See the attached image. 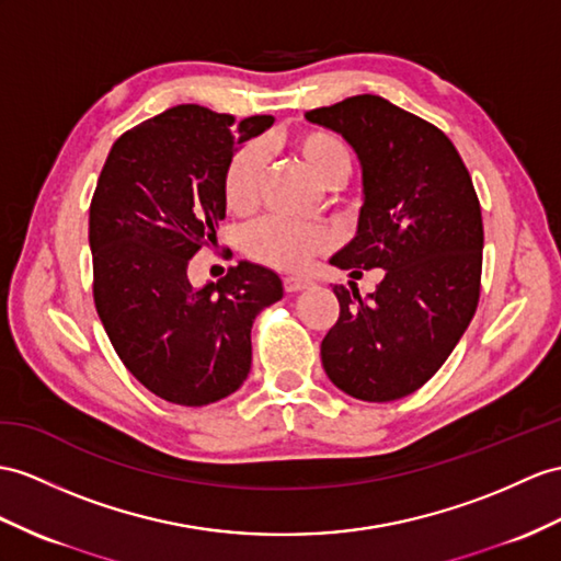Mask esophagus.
I'll list each match as a JSON object with an SVG mask.
<instances>
[{"label": "esophagus", "mask_w": 561, "mask_h": 561, "mask_svg": "<svg viewBox=\"0 0 561 561\" xmlns=\"http://www.w3.org/2000/svg\"><path fill=\"white\" fill-rule=\"evenodd\" d=\"M283 288L285 293H299V290H309L313 288V283L309 278H295V276H288L283 280Z\"/></svg>", "instance_id": "34e87169"}]
</instances>
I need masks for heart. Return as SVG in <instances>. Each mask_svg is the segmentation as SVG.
<instances>
[{
    "label": "heart",
    "instance_id": "heart-1",
    "mask_svg": "<svg viewBox=\"0 0 561 561\" xmlns=\"http://www.w3.org/2000/svg\"><path fill=\"white\" fill-rule=\"evenodd\" d=\"M293 154L325 187H335L347 178L352 157L340 135L321 128L297 130L288 138ZM264 159L256 147L242 149L228 163L224 175V197L230 211H250L262 185ZM244 252L276 268L299 271L311 264L319 252L331 248V233L319 226H297L280 218H264L244 233Z\"/></svg>",
    "mask_w": 561,
    "mask_h": 561
}]
</instances>
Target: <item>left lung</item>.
<instances>
[{
    "mask_svg": "<svg viewBox=\"0 0 561 561\" xmlns=\"http://www.w3.org/2000/svg\"><path fill=\"white\" fill-rule=\"evenodd\" d=\"M305 118L343 135L362 167L357 233L337 268H383L374 293L333 285L340 317L321 343L333 386L364 402L419 390L453 354L481 295L483 218L447 135L378 94ZM359 273V271H352Z\"/></svg>",
    "mask_w": 561,
    "mask_h": 561,
    "instance_id": "8db88e82",
    "label": "left lung"
}]
</instances>
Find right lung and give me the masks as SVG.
Here are the masks:
<instances>
[{
	"label": "right lung",
	"mask_w": 561,
	"mask_h": 561,
	"mask_svg": "<svg viewBox=\"0 0 561 561\" xmlns=\"http://www.w3.org/2000/svg\"><path fill=\"white\" fill-rule=\"evenodd\" d=\"M273 126L178 104L114 142L90 204L94 307L128 371L157 398L204 407L252 366V323L283 297L252 262L193 288L187 264L226 218L224 175L238 147Z\"/></svg>",
	"instance_id": "right-lung-1"
}]
</instances>
